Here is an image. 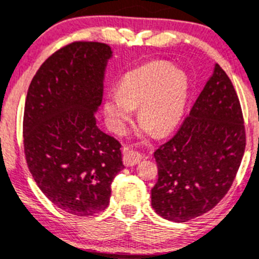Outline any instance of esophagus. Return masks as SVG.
<instances>
[{
  "label": "esophagus",
  "instance_id": "esophagus-1",
  "mask_svg": "<svg viewBox=\"0 0 259 259\" xmlns=\"http://www.w3.org/2000/svg\"><path fill=\"white\" fill-rule=\"evenodd\" d=\"M124 164L125 166H134V165L139 164L142 161V155H139L138 152H134V151H129V150H124Z\"/></svg>",
  "mask_w": 259,
  "mask_h": 259
}]
</instances>
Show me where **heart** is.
Returning <instances> with one entry per match:
<instances>
[{"label":"heart","instance_id":"1","mask_svg":"<svg viewBox=\"0 0 259 259\" xmlns=\"http://www.w3.org/2000/svg\"><path fill=\"white\" fill-rule=\"evenodd\" d=\"M190 93L187 74L164 60L146 63L120 78L117 95L103 101L107 124L116 134H124L138 109L143 134L155 130L158 135L169 134L181 124Z\"/></svg>","mask_w":259,"mask_h":259}]
</instances>
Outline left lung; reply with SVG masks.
Returning a JSON list of instances; mask_svg holds the SVG:
<instances>
[{
  "instance_id": "obj_1",
  "label": "left lung",
  "mask_w": 259,
  "mask_h": 259,
  "mask_svg": "<svg viewBox=\"0 0 259 259\" xmlns=\"http://www.w3.org/2000/svg\"><path fill=\"white\" fill-rule=\"evenodd\" d=\"M245 127L231 80L218 64L173 138L155 151L158 179L151 202L158 215L187 222L213 209L236 177Z\"/></svg>"
}]
</instances>
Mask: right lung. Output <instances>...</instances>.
<instances>
[{
    "instance_id": "obj_1",
    "label": "right lung",
    "mask_w": 259,
    "mask_h": 259,
    "mask_svg": "<svg viewBox=\"0 0 259 259\" xmlns=\"http://www.w3.org/2000/svg\"><path fill=\"white\" fill-rule=\"evenodd\" d=\"M106 44H69L34 74L23 118L24 153L34 182L55 206L88 217L109 204L111 183L124 169L121 144L97 126Z\"/></svg>"
}]
</instances>
